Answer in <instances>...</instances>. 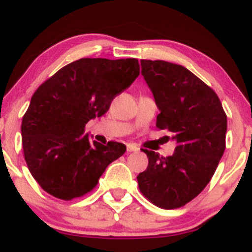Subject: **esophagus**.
<instances>
[{"label": "esophagus", "instance_id": "obj_1", "mask_svg": "<svg viewBox=\"0 0 252 252\" xmlns=\"http://www.w3.org/2000/svg\"><path fill=\"white\" fill-rule=\"evenodd\" d=\"M138 147L135 146V144H126V152L131 153V152H137Z\"/></svg>", "mask_w": 252, "mask_h": 252}]
</instances>
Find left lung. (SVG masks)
Listing matches in <instances>:
<instances>
[{
    "label": "left lung",
    "instance_id": "1",
    "mask_svg": "<svg viewBox=\"0 0 252 252\" xmlns=\"http://www.w3.org/2000/svg\"><path fill=\"white\" fill-rule=\"evenodd\" d=\"M141 67L160 110L156 126L178 144L166 158L143 149L148 167L137 175L138 189L158 207L179 209L215 174L225 150L226 114L216 92L184 66L142 59Z\"/></svg>",
    "mask_w": 252,
    "mask_h": 252
}]
</instances>
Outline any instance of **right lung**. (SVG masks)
Instances as JSON below:
<instances>
[{
    "mask_svg": "<svg viewBox=\"0 0 252 252\" xmlns=\"http://www.w3.org/2000/svg\"><path fill=\"white\" fill-rule=\"evenodd\" d=\"M138 74L135 58H83L37 88L22 118L21 135L26 163L45 192L65 201L84 196L126 153L123 143H91L84 131Z\"/></svg>",
    "mask_w": 252,
    "mask_h": 252,
    "instance_id": "obj_1",
    "label": "right lung"
}]
</instances>
